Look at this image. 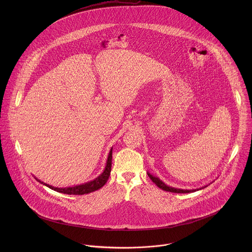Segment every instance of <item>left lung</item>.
<instances>
[{
    "mask_svg": "<svg viewBox=\"0 0 252 252\" xmlns=\"http://www.w3.org/2000/svg\"><path fill=\"white\" fill-rule=\"evenodd\" d=\"M149 179L152 180L159 188L165 190V191H168V192H173V193H190V192H195V191H198V190H201L205 187H207L208 185H205L201 188H196V189H180V188H176V187H172L170 185H167L166 183H164L162 180H160L159 178L151 175L150 173H147Z\"/></svg>",
    "mask_w": 252,
    "mask_h": 252,
    "instance_id": "8db88e82",
    "label": "left lung"
}]
</instances>
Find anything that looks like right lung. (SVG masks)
I'll list each match as a JSON object with an SVG mask.
<instances>
[{
	"instance_id": "obj_1",
	"label": "right lung",
	"mask_w": 252,
	"mask_h": 252,
	"mask_svg": "<svg viewBox=\"0 0 252 252\" xmlns=\"http://www.w3.org/2000/svg\"><path fill=\"white\" fill-rule=\"evenodd\" d=\"M111 159H112V147L110 148L109 153H108V160H107L106 167H105L103 173H102L98 178H96L95 180H90V181H88V182L79 184V185L72 186V187L58 188V187H54V186H52V185H49V184H47V183H44L43 181H40V180H37L36 177H35V179H36L38 182H40L41 184L47 186L48 188H50V189H52V190H54V191L60 192V193H64V194H68V195H84V194H88V193H91V192H94V191L100 189V188L103 187V186L106 184V182L108 181L109 175H110V171H111Z\"/></svg>"
}]
</instances>
